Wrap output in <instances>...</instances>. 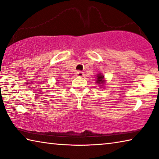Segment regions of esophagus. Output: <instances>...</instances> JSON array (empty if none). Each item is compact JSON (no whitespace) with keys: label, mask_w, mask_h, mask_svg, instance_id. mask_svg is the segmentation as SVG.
<instances>
[{"label":"esophagus","mask_w":159,"mask_h":159,"mask_svg":"<svg viewBox=\"0 0 159 159\" xmlns=\"http://www.w3.org/2000/svg\"><path fill=\"white\" fill-rule=\"evenodd\" d=\"M76 75L77 76H79V77H82L83 75H84V74H83V72H82V71H76Z\"/></svg>","instance_id":"34e87169"}]
</instances>
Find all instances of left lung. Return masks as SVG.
Listing matches in <instances>:
<instances>
[{"instance_id":"1","label":"left lung","mask_w":159,"mask_h":159,"mask_svg":"<svg viewBox=\"0 0 159 159\" xmlns=\"http://www.w3.org/2000/svg\"><path fill=\"white\" fill-rule=\"evenodd\" d=\"M97 83L99 85H102L103 84L104 80V76L103 75H101V74H98V76H97Z\"/></svg>"}]
</instances>
